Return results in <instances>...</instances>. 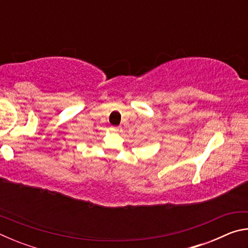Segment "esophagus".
<instances>
[{"label": "esophagus", "mask_w": 248, "mask_h": 248, "mask_svg": "<svg viewBox=\"0 0 248 248\" xmlns=\"http://www.w3.org/2000/svg\"><path fill=\"white\" fill-rule=\"evenodd\" d=\"M111 130L115 132H119V131H121V128L120 127H112Z\"/></svg>", "instance_id": "34e87169"}]
</instances>
